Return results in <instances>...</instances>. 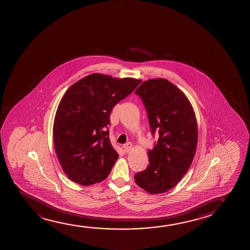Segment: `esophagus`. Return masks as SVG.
I'll return each instance as SVG.
<instances>
[{
  "label": "esophagus",
  "mask_w": 250,
  "mask_h": 250,
  "mask_svg": "<svg viewBox=\"0 0 250 250\" xmlns=\"http://www.w3.org/2000/svg\"><path fill=\"white\" fill-rule=\"evenodd\" d=\"M131 147H132V144H130V143H127V144H124L123 145L124 150H125V152H126V153H128L131 149Z\"/></svg>",
  "instance_id": "esophagus-1"
}]
</instances>
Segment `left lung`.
<instances>
[{
	"instance_id": "8db88e82",
	"label": "left lung",
	"mask_w": 250,
	"mask_h": 250,
	"mask_svg": "<svg viewBox=\"0 0 250 250\" xmlns=\"http://www.w3.org/2000/svg\"><path fill=\"white\" fill-rule=\"evenodd\" d=\"M147 111L151 134L158 140L147 150L149 165L135 174L137 185L150 194L170 190L188 171L198 131L195 113L180 89L164 79H150L137 89Z\"/></svg>"
}]
</instances>
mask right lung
<instances>
[{"label": "right lung", "mask_w": 250, "mask_h": 250, "mask_svg": "<svg viewBox=\"0 0 250 250\" xmlns=\"http://www.w3.org/2000/svg\"><path fill=\"white\" fill-rule=\"evenodd\" d=\"M140 83L93 73L65 93L56 111L53 132L59 161L72 181L88 186L107 178L119 157L107 130L110 113Z\"/></svg>", "instance_id": "obj_1"}]
</instances>
